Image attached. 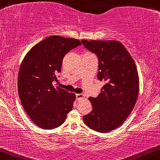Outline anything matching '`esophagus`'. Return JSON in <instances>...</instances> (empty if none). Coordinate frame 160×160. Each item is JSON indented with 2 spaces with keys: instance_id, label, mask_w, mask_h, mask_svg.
Returning a JSON list of instances; mask_svg holds the SVG:
<instances>
[{
  "instance_id": "1",
  "label": "esophagus",
  "mask_w": 160,
  "mask_h": 160,
  "mask_svg": "<svg viewBox=\"0 0 160 160\" xmlns=\"http://www.w3.org/2000/svg\"><path fill=\"white\" fill-rule=\"evenodd\" d=\"M76 98H77V100L83 99V98H85V95H84L83 94H77Z\"/></svg>"
}]
</instances>
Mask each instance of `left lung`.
<instances>
[{
  "label": "left lung",
  "mask_w": 160,
  "mask_h": 160,
  "mask_svg": "<svg viewBox=\"0 0 160 160\" xmlns=\"http://www.w3.org/2000/svg\"><path fill=\"white\" fill-rule=\"evenodd\" d=\"M82 43L98 56L97 76L105 82L97 98H88L93 108L83 120L90 129L108 132L119 127L134 108L139 88L137 68L121 42L83 39Z\"/></svg>",
  "instance_id": "8db88e82"
}]
</instances>
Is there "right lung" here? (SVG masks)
<instances>
[{
  "label": "right lung",
  "instance_id": "1",
  "mask_svg": "<svg viewBox=\"0 0 160 160\" xmlns=\"http://www.w3.org/2000/svg\"><path fill=\"white\" fill-rule=\"evenodd\" d=\"M78 39L53 35L33 46L21 64L18 90L21 104L31 121L44 129L64 123L73 108L75 94L54 86L64 56L81 45Z\"/></svg>",
  "mask_w": 160,
  "mask_h": 160
}]
</instances>
